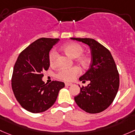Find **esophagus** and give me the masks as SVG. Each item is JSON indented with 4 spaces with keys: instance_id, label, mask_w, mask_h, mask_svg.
<instances>
[{
    "instance_id": "obj_1",
    "label": "esophagus",
    "mask_w": 135,
    "mask_h": 135,
    "mask_svg": "<svg viewBox=\"0 0 135 135\" xmlns=\"http://www.w3.org/2000/svg\"><path fill=\"white\" fill-rule=\"evenodd\" d=\"M65 84V86H71V85H72V83H68V82H66Z\"/></svg>"
}]
</instances>
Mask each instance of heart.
<instances>
[{
	"instance_id": "b5f03b06",
	"label": "heart",
	"mask_w": 135,
	"mask_h": 135,
	"mask_svg": "<svg viewBox=\"0 0 135 135\" xmlns=\"http://www.w3.org/2000/svg\"><path fill=\"white\" fill-rule=\"evenodd\" d=\"M62 50L66 54L71 57L72 58L78 57L81 56L84 52V48L78 42H72L68 43L63 46ZM58 54L55 49H52L50 52L49 59L50 64L51 65H54L56 63L57 58ZM78 62L80 63L83 66H86L87 65L89 59L85 56H82L79 57L77 59ZM81 73V70L78 66H73L70 69H61L57 72L56 77L58 79L61 80L69 81L73 80L77 76H78Z\"/></svg>"
}]
</instances>
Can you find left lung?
Returning a JSON list of instances; mask_svg holds the SVG:
<instances>
[{"instance_id": "obj_1", "label": "left lung", "mask_w": 135, "mask_h": 135, "mask_svg": "<svg viewBox=\"0 0 135 135\" xmlns=\"http://www.w3.org/2000/svg\"><path fill=\"white\" fill-rule=\"evenodd\" d=\"M89 45L91 52L90 68L79 80L90 81L75 96L78 105L86 113H99L108 108L116 97L120 85L119 74L110 51L90 38H71Z\"/></svg>"}]
</instances>
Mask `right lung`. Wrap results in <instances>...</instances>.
I'll return each instance as SVG.
<instances>
[{
  "mask_svg": "<svg viewBox=\"0 0 135 135\" xmlns=\"http://www.w3.org/2000/svg\"><path fill=\"white\" fill-rule=\"evenodd\" d=\"M59 39L40 38L21 52L15 65L11 86L17 100L28 111L39 113L52 107L63 82L42 81V74L50 66L49 52Z\"/></svg>",
  "mask_w": 135,
  "mask_h": 135,
  "instance_id": "right-lung-1",
  "label": "right lung"
}]
</instances>
